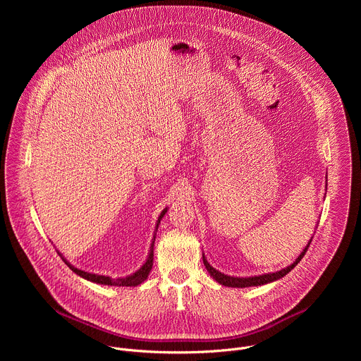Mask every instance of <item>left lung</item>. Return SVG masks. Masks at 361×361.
I'll list each match as a JSON object with an SVG mask.
<instances>
[{
    "label": "left lung",
    "mask_w": 361,
    "mask_h": 361,
    "mask_svg": "<svg viewBox=\"0 0 361 361\" xmlns=\"http://www.w3.org/2000/svg\"><path fill=\"white\" fill-rule=\"evenodd\" d=\"M310 243H312V240L308 241L307 247L300 252V255L297 257L295 262H294L291 266H288V267H286V269H283V270H280V271L269 273V274H263V276H254V277H231V276H226V274H223V273L217 271L214 267H212V266L209 264V262L205 260V257H204V255H202V262H204L205 269H207V271L210 273V276H212L217 283H220L221 286H227V287H237V288L251 287V286H263V284H267V283L276 281V280H279V279L284 277L287 273H290V271H291V270H293V269H294V267L301 262V259L304 257V254L307 252V248H308V245H310Z\"/></svg>",
    "instance_id": "left-lung-1"
}]
</instances>
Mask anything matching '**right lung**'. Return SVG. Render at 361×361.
Wrapping results in <instances>:
<instances>
[{
	"label": "right lung",
	"instance_id": "obj_1",
	"mask_svg": "<svg viewBox=\"0 0 361 361\" xmlns=\"http://www.w3.org/2000/svg\"><path fill=\"white\" fill-rule=\"evenodd\" d=\"M167 213V209H164L163 212H161V214H160V217H159V221H157V226H156V231H157V228H159V224H160V221H161V219L164 217V214ZM154 240H156V235H154ZM154 240H152V244H151V247H149V254H148V259H147V262L142 264V267L140 269V270H137L134 274H131V276H127V277H120V279H111V277H107V276H99V274H92V273H87V271H82V270H78V269H75L74 266H71L64 257H63V260H64V263L75 273V274H78L80 277H82V279H85V280H88V281H92V283H97V284H106V286H118V287H135V286H138V284H141L147 277H148V274H149V271H151V267H152V259H154Z\"/></svg>",
	"mask_w": 361,
	"mask_h": 361
}]
</instances>
